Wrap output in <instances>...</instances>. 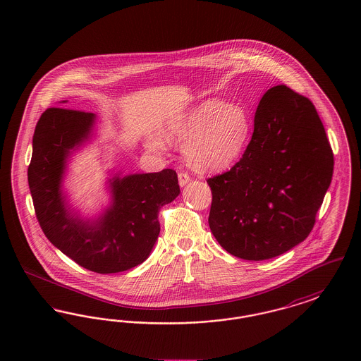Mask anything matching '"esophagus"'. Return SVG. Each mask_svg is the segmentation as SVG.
Segmentation results:
<instances>
[{"mask_svg": "<svg viewBox=\"0 0 361 361\" xmlns=\"http://www.w3.org/2000/svg\"><path fill=\"white\" fill-rule=\"evenodd\" d=\"M189 181H190V177H189L188 173H178V184H180V187H185Z\"/></svg>", "mask_w": 361, "mask_h": 361, "instance_id": "1", "label": "esophagus"}]
</instances>
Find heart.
Here are the masks:
<instances>
[{
	"label": "heart",
	"instance_id": "obj_1",
	"mask_svg": "<svg viewBox=\"0 0 361 361\" xmlns=\"http://www.w3.org/2000/svg\"><path fill=\"white\" fill-rule=\"evenodd\" d=\"M252 135L250 116L240 105L208 99L169 121L164 137L181 145L190 169L200 173L222 172L233 166L245 153ZM149 147L159 150L161 143L149 140Z\"/></svg>",
	"mask_w": 361,
	"mask_h": 361
}]
</instances>
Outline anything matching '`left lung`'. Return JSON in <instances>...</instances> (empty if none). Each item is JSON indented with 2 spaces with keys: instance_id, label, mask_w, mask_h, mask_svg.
Wrapping results in <instances>:
<instances>
[{
  "instance_id": "1",
  "label": "left lung",
  "mask_w": 361,
  "mask_h": 361,
  "mask_svg": "<svg viewBox=\"0 0 361 361\" xmlns=\"http://www.w3.org/2000/svg\"><path fill=\"white\" fill-rule=\"evenodd\" d=\"M333 152L315 106L286 85L259 100L240 161L208 178V224L226 252L277 257L309 237L333 176Z\"/></svg>"
}]
</instances>
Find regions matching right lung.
Returning a JSON list of instances; mask_svg holds the SVG:
<instances>
[{
    "instance_id": "1",
    "label": "right lung",
    "mask_w": 361,
    "mask_h": 361,
    "mask_svg": "<svg viewBox=\"0 0 361 361\" xmlns=\"http://www.w3.org/2000/svg\"><path fill=\"white\" fill-rule=\"evenodd\" d=\"M65 103V102H63ZM97 116L49 108L36 124L28 184L35 212L46 237L78 265L97 274H118L142 264L159 235L158 212L180 195L173 169L114 173L108 178L109 206L82 218L69 203L63 178L71 154L94 133Z\"/></svg>"
}]
</instances>
